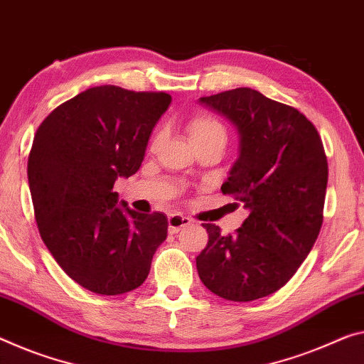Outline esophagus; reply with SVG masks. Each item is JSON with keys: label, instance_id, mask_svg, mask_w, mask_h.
<instances>
[{"label": "esophagus", "instance_id": "34e87169", "mask_svg": "<svg viewBox=\"0 0 364 364\" xmlns=\"http://www.w3.org/2000/svg\"><path fill=\"white\" fill-rule=\"evenodd\" d=\"M191 223H193L191 218L180 215V213H173V215L168 217V232L178 233L181 228L188 227V225H191Z\"/></svg>", "mask_w": 364, "mask_h": 364}]
</instances>
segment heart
<instances>
[{
  "mask_svg": "<svg viewBox=\"0 0 364 364\" xmlns=\"http://www.w3.org/2000/svg\"><path fill=\"white\" fill-rule=\"evenodd\" d=\"M188 132L191 136V139L196 144L207 142V141H223L227 139V131L225 126L210 113H196L189 118ZM161 139V131H157L151 141V147H155Z\"/></svg>",
  "mask_w": 364,
  "mask_h": 364,
  "instance_id": "1",
  "label": "heart"
}]
</instances>
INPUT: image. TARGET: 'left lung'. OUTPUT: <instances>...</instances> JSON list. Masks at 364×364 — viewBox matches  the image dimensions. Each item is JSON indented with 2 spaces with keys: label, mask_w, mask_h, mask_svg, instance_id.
<instances>
[{
  "label": "left lung",
  "mask_w": 364,
  "mask_h": 364,
  "mask_svg": "<svg viewBox=\"0 0 364 364\" xmlns=\"http://www.w3.org/2000/svg\"><path fill=\"white\" fill-rule=\"evenodd\" d=\"M200 105L232 121L240 157L222 184L250 217L235 235L204 223L207 246L196 257L203 284L230 301L272 295L291 279L322 227L327 157L314 124L296 108L240 87Z\"/></svg>",
  "instance_id": "8db88e82"
}]
</instances>
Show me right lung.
<instances>
[{"label":"right lung","instance_id":"add662e5","mask_svg":"<svg viewBox=\"0 0 364 364\" xmlns=\"http://www.w3.org/2000/svg\"><path fill=\"white\" fill-rule=\"evenodd\" d=\"M165 92L100 85L56 107L38 126L27 176L40 236L60 267L97 295L141 287L166 240L161 212L118 205L113 184L139 170Z\"/></svg>","mask_w":364,"mask_h":364}]
</instances>
